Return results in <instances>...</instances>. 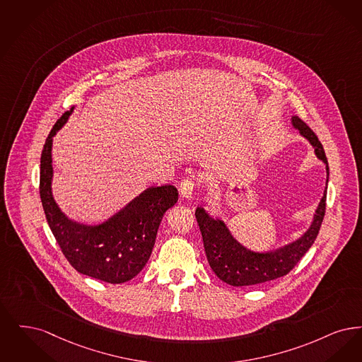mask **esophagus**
<instances>
[{
  "label": "esophagus",
  "mask_w": 362,
  "mask_h": 362,
  "mask_svg": "<svg viewBox=\"0 0 362 362\" xmlns=\"http://www.w3.org/2000/svg\"><path fill=\"white\" fill-rule=\"evenodd\" d=\"M194 182L190 180V178H185L182 180V182L180 184V194L184 197V199H190L193 192H194Z\"/></svg>",
  "instance_id": "esophagus-1"
}]
</instances>
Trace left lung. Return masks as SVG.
Wrapping results in <instances>:
<instances>
[{"label": "left lung", "instance_id": "left-lung-1", "mask_svg": "<svg viewBox=\"0 0 362 362\" xmlns=\"http://www.w3.org/2000/svg\"><path fill=\"white\" fill-rule=\"evenodd\" d=\"M292 126L299 129L300 134L308 139L315 148V154L323 163H326L327 182H329V162L323 146L315 135L314 131L307 126L299 116H292ZM327 189V187H326ZM326 212V190L315 211L314 221L310 228L298 240L277 249L274 252H252L242 246L231 235L226 223L221 219L211 218L204 208L196 209V219L199 223L205 254L209 267L221 281L233 286H247L255 284L267 283L288 274L301 257L308 252L319 234L322 221Z\"/></svg>", "mask_w": 362, "mask_h": 362}]
</instances>
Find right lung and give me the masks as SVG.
I'll return each mask as SVG.
<instances>
[{
  "label": "right lung",
  "mask_w": 362,
  "mask_h": 362,
  "mask_svg": "<svg viewBox=\"0 0 362 362\" xmlns=\"http://www.w3.org/2000/svg\"><path fill=\"white\" fill-rule=\"evenodd\" d=\"M74 108L64 112L52 127L40 158V199L48 226L63 255L77 272L105 283L134 279L147 264L165 212L178 200L173 185L146 189L108 221L88 226L69 219L51 192L52 138Z\"/></svg>",
  "instance_id": "obj_1"
}]
</instances>
